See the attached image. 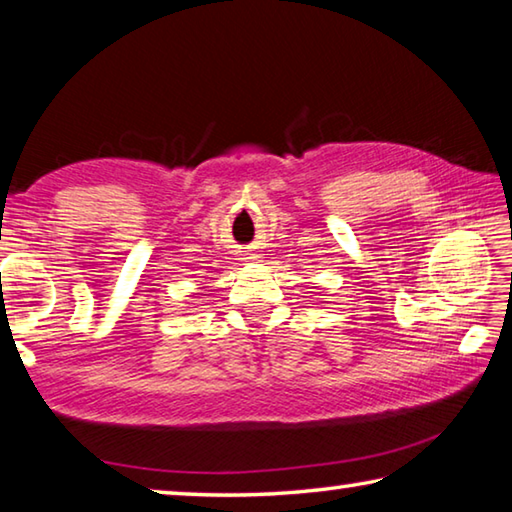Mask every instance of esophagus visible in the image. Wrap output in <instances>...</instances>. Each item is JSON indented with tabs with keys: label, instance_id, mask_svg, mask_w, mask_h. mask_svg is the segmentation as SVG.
Segmentation results:
<instances>
[{
	"label": "esophagus",
	"instance_id": "1",
	"mask_svg": "<svg viewBox=\"0 0 512 512\" xmlns=\"http://www.w3.org/2000/svg\"><path fill=\"white\" fill-rule=\"evenodd\" d=\"M248 259H257V257H255V255H250V257H248Z\"/></svg>",
	"mask_w": 512,
	"mask_h": 512
}]
</instances>
